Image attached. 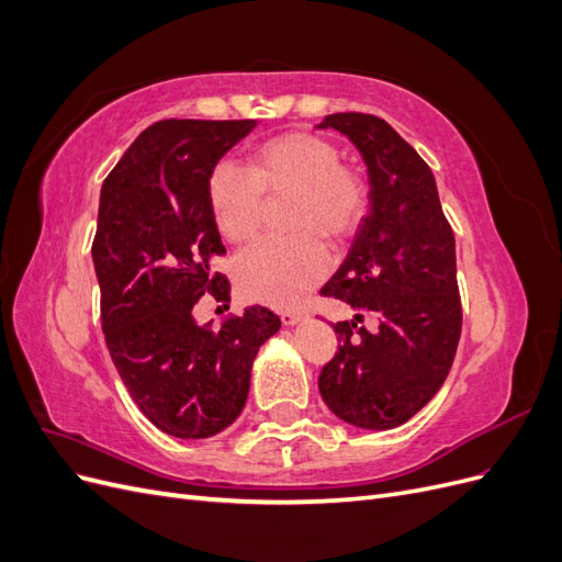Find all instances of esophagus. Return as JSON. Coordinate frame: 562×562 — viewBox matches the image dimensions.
I'll return each mask as SVG.
<instances>
[{
  "instance_id": "34e87169",
  "label": "esophagus",
  "mask_w": 562,
  "mask_h": 562,
  "mask_svg": "<svg viewBox=\"0 0 562 562\" xmlns=\"http://www.w3.org/2000/svg\"><path fill=\"white\" fill-rule=\"evenodd\" d=\"M281 321L283 326H297V323L304 321L302 312H281Z\"/></svg>"
}]
</instances>
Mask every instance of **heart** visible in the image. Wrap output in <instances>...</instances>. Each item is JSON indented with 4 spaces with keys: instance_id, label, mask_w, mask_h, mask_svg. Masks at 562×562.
I'll list each match as a JSON object with an SVG mask.
<instances>
[{
    "instance_id": "b5f03b06",
    "label": "heart",
    "mask_w": 562,
    "mask_h": 562,
    "mask_svg": "<svg viewBox=\"0 0 562 562\" xmlns=\"http://www.w3.org/2000/svg\"><path fill=\"white\" fill-rule=\"evenodd\" d=\"M215 227L232 244L252 239L262 199L291 196L285 227L293 236L252 244L236 262V283L252 302L295 307L328 274V241L342 248L368 211V184L339 164V149L310 131L281 133L248 157L246 173L217 164L206 184Z\"/></svg>"
}]
</instances>
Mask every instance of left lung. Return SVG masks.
<instances>
[{
  "instance_id": "1",
  "label": "left lung",
  "mask_w": 562,
  "mask_h": 562,
  "mask_svg": "<svg viewBox=\"0 0 562 562\" xmlns=\"http://www.w3.org/2000/svg\"><path fill=\"white\" fill-rule=\"evenodd\" d=\"M316 128L347 135L370 184L347 258L321 288L356 314L333 323L339 349L321 370L318 391L342 422L394 429L436 396L454 361L462 333L454 234L431 168L384 119L339 112ZM363 317L376 328L366 331Z\"/></svg>"
}]
</instances>
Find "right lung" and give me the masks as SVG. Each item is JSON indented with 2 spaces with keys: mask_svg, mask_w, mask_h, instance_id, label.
<instances>
[{
  "mask_svg": "<svg viewBox=\"0 0 562 562\" xmlns=\"http://www.w3.org/2000/svg\"><path fill=\"white\" fill-rule=\"evenodd\" d=\"M258 126L166 119L145 128L100 190L93 267L103 333L119 378L143 415L176 438H211L241 415L250 368L281 321L265 307L199 323L223 255L206 184L217 161Z\"/></svg>",
  "mask_w": 562,
  "mask_h": 562,
  "instance_id": "add662e5",
  "label": "right lung"
}]
</instances>
